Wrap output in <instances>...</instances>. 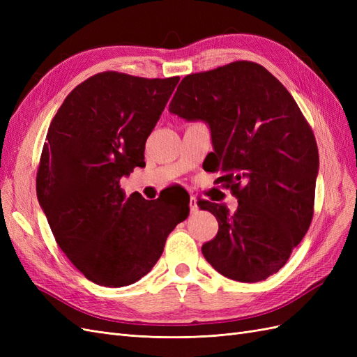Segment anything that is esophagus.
Instances as JSON below:
<instances>
[{
  "mask_svg": "<svg viewBox=\"0 0 357 357\" xmlns=\"http://www.w3.org/2000/svg\"><path fill=\"white\" fill-rule=\"evenodd\" d=\"M189 205H190V211L192 213H197L198 211V199H197V197H190Z\"/></svg>",
  "mask_w": 357,
  "mask_h": 357,
  "instance_id": "obj_1",
  "label": "esophagus"
}]
</instances>
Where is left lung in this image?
Returning <instances> with one entry per match:
<instances>
[{"instance_id": "left-lung-1", "label": "left lung", "mask_w": 357, "mask_h": 357, "mask_svg": "<svg viewBox=\"0 0 357 357\" xmlns=\"http://www.w3.org/2000/svg\"><path fill=\"white\" fill-rule=\"evenodd\" d=\"M168 112L208 126V169L220 171L238 199L234 214L201 201L219 222L204 257L236 282L275 274L310 228L319 174L316 138L298 104L266 68L236 61L186 75Z\"/></svg>"}]
</instances>
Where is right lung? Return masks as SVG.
<instances>
[{
	"label": "right lung",
	"instance_id": "add662e5",
	"mask_svg": "<svg viewBox=\"0 0 357 357\" xmlns=\"http://www.w3.org/2000/svg\"><path fill=\"white\" fill-rule=\"evenodd\" d=\"M178 80L100 73L71 91L49 126L40 207L61 250L100 286H129L150 273L189 215L188 201H147L137 192L125 199L119 185L146 165V139Z\"/></svg>",
	"mask_w": 357,
	"mask_h": 357
}]
</instances>
